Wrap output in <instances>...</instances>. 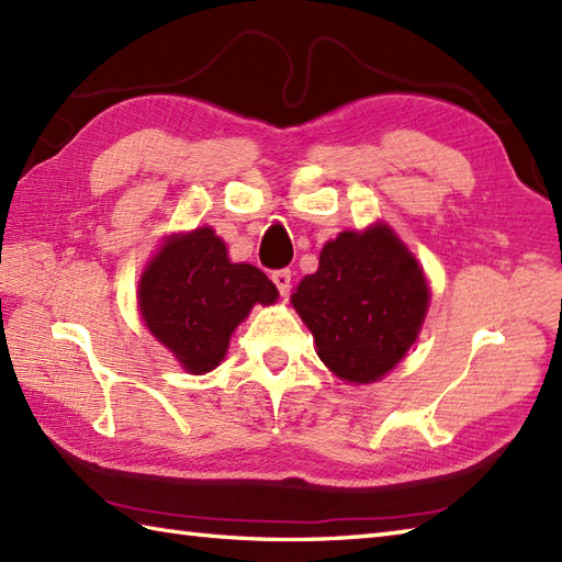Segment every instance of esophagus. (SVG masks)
I'll return each instance as SVG.
<instances>
[{
	"mask_svg": "<svg viewBox=\"0 0 562 562\" xmlns=\"http://www.w3.org/2000/svg\"><path fill=\"white\" fill-rule=\"evenodd\" d=\"M272 282H274V288H278V292L282 294V296H288L290 294V290H292V272L290 270H274L272 274Z\"/></svg>",
	"mask_w": 562,
	"mask_h": 562,
	"instance_id": "1",
	"label": "esophagus"
}]
</instances>
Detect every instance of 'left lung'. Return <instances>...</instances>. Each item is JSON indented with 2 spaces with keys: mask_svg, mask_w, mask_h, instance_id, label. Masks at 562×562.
Here are the masks:
<instances>
[{
  "mask_svg": "<svg viewBox=\"0 0 562 562\" xmlns=\"http://www.w3.org/2000/svg\"><path fill=\"white\" fill-rule=\"evenodd\" d=\"M292 304L312 330L321 362L350 384H372L411 350L429 288L391 226L374 224L328 241Z\"/></svg>",
  "mask_w": 562,
  "mask_h": 562,
  "instance_id": "left-lung-1",
  "label": "left lung"
}]
</instances>
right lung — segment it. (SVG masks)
Here are the masks:
<instances>
[{
    "label": "right lung",
    "mask_w": 562,
    "mask_h": 562,
    "mask_svg": "<svg viewBox=\"0 0 562 562\" xmlns=\"http://www.w3.org/2000/svg\"><path fill=\"white\" fill-rule=\"evenodd\" d=\"M268 274L232 262L212 226L173 234L142 272L137 304L142 321L186 372L217 367L234 328L256 304L278 302Z\"/></svg>",
    "instance_id": "1"
}]
</instances>
